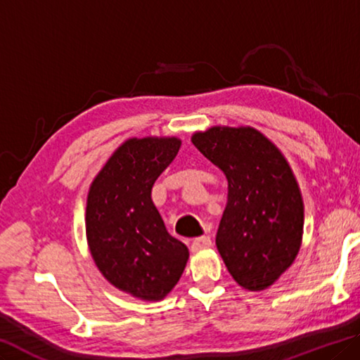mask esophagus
<instances>
[{"label":"esophagus","mask_w":360,"mask_h":360,"mask_svg":"<svg viewBox=\"0 0 360 360\" xmlns=\"http://www.w3.org/2000/svg\"><path fill=\"white\" fill-rule=\"evenodd\" d=\"M211 247V237L210 236H203V237H197L192 240V252H200V250L210 248Z\"/></svg>","instance_id":"obj_1"}]
</instances>
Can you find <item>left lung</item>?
<instances>
[{
    "label": "left lung",
    "instance_id": "obj_1",
    "mask_svg": "<svg viewBox=\"0 0 360 360\" xmlns=\"http://www.w3.org/2000/svg\"><path fill=\"white\" fill-rule=\"evenodd\" d=\"M192 144L224 171L227 205L216 233L227 271L243 288L264 290L298 255L303 200L287 160L253 128H211Z\"/></svg>",
    "mask_w": 360,
    "mask_h": 360
}]
</instances>
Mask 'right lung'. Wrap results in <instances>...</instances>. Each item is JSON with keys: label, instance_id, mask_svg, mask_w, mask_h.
Instances as JSON below:
<instances>
[{"label": "right lung", "instance_id": "add662e5", "mask_svg": "<svg viewBox=\"0 0 360 360\" xmlns=\"http://www.w3.org/2000/svg\"><path fill=\"white\" fill-rule=\"evenodd\" d=\"M176 138L129 139L89 189L86 236L108 282L147 301L167 296L184 272L189 250L171 237L152 202V187L178 155Z\"/></svg>", "mask_w": 360, "mask_h": 360}]
</instances>
